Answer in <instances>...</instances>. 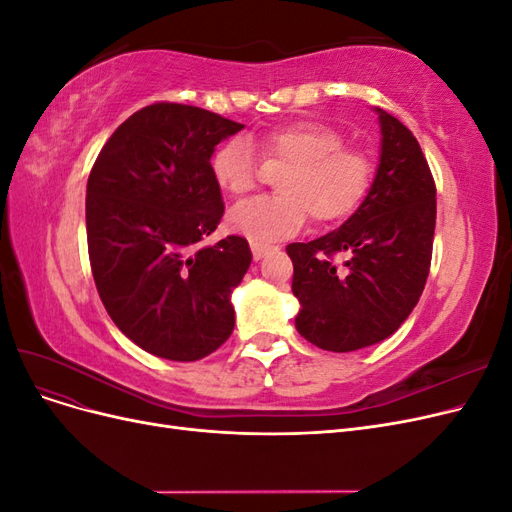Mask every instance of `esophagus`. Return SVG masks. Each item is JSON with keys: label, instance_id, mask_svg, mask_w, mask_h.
I'll use <instances>...</instances> for the list:
<instances>
[{"label": "esophagus", "instance_id": "esophagus-1", "mask_svg": "<svg viewBox=\"0 0 512 512\" xmlns=\"http://www.w3.org/2000/svg\"><path fill=\"white\" fill-rule=\"evenodd\" d=\"M271 252V245L267 243H252V254H254V260H260L265 254Z\"/></svg>", "mask_w": 512, "mask_h": 512}]
</instances>
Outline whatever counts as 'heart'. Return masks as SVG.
<instances>
[{
  "label": "heart",
  "instance_id": "b5f03b06",
  "mask_svg": "<svg viewBox=\"0 0 512 512\" xmlns=\"http://www.w3.org/2000/svg\"><path fill=\"white\" fill-rule=\"evenodd\" d=\"M269 164L284 166L275 188L280 194L258 196L232 207L228 228L254 243L284 239L297 232L307 213L316 224L346 220L361 207L374 181V160L344 145L342 132L318 121H294L256 136ZM211 175L230 196L256 188L260 162L245 138H228L211 156Z\"/></svg>",
  "mask_w": 512,
  "mask_h": 512
}]
</instances>
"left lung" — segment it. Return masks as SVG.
<instances>
[{
	"instance_id": "1",
	"label": "left lung",
	"mask_w": 512,
	"mask_h": 512,
	"mask_svg": "<svg viewBox=\"0 0 512 512\" xmlns=\"http://www.w3.org/2000/svg\"><path fill=\"white\" fill-rule=\"evenodd\" d=\"M380 166L363 205L337 230L290 243L297 331L314 346L352 352L393 335L427 282L436 181L414 134L378 108ZM346 253L342 268L334 254Z\"/></svg>"
}]
</instances>
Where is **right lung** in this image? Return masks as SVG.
Instances as JSON below:
<instances>
[{"instance_id": "right-lung-1", "label": "right lung", "mask_w": 512, "mask_h": 512, "mask_svg": "<svg viewBox=\"0 0 512 512\" xmlns=\"http://www.w3.org/2000/svg\"><path fill=\"white\" fill-rule=\"evenodd\" d=\"M241 128L198 106L149 104L108 138L87 179L100 299L123 335L168 361L203 359L235 329L230 292L250 269V243L200 241L224 215L213 149Z\"/></svg>"}]
</instances>
